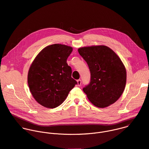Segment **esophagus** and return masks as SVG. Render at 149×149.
Segmentation results:
<instances>
[{
	"mask_svg": "<svg viewBox=\"0 0 149 149\" xmlns=\"http://www.w3.org/2000/svg\"><path fill=\"white\" fill-rule=\"evenodd\" d=\"M77 85L78 86H80L81 85V79H78L77 80Z\"/></svg>",
	"mask_w": 149,
	"mask_h": 149,
	"instance_id": "1",
	"label": "esophagus"
}]
</instances>
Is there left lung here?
<instances>
[{
	"instance_id": "8db88e82",
	"label": "left lung",
	"mask_w": 149,
	"mask_h": 149,
	"mask_svg": "<svg viewBox=\"0 0 149 149\" xmlns=\"http://www.w3.org/2000/svg\"><path fill=\"white\" fill-rule=\"evenodd\" d=\"M78 51L90 71V82L83 88L88 100L99 108L114 103L123 94L126 84V70L120 58L104 45L82 47Z\"/></svg>"
}]
</instances>
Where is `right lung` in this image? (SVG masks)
I'll list each match as a JSON object with an SVG mask.
<instances>
[{
  "label": "right lung",
  "mask_w": 149,
  "mask_h": 149,
  "mask_svg": "<svg viewBox=\"0 0 149 149\" xmlns=\"http://www.w3.org/2000/svg\"><path fill=\"white\" fill-rule=\"evenodd\" d=\"M72 48L53 44L42 49L29 68L28 83L35 100L48 109L56 108L67 97L77 82L71 77L67 60Z\"/></svg>",
  "instance_id": "right-lung-1"
}]
</instances>
